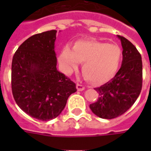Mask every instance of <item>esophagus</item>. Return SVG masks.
I'll list each match as a JSON object with an SVG mask.
<instances>
[{
	"label": "esophagus",
	"mask_w": 151,
	"mask_h": 151,
	"mask_svg": "<svg viewBox=\"0 0 151 151\" xmlns=\"http://www.w3.org/2000/svg\"><path fill=\"white\" fill-rule=\"evenodd\" d=\"M85 86L82 85H80V84H78L77 85V89L78 90V91H83V90H85Z\"/></svg>",
	"instance_id": "obj_1"
}]
</instances>
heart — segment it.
I'll return each instance as SVG.
<instances>
[{
	"label": "heart",
	"instance_id": "heart-1",
	"mask_svg": "<svg viewBox=\"0 0 151 151\" xmlns=\"http://www.w3.org/2000/svg\"><path fill=\"white\" fill-rule=\"evenodd\" d=\"M122 51L117 45L81 40L73 44L71 49L66 45L62 49L59 62L63 70L70 74L83 63L82 71L87 80L99 84L110 80L119 67Z\"/></svg>",
	"mask_w": 151,
	"mask_h": 151
}]
</instances>
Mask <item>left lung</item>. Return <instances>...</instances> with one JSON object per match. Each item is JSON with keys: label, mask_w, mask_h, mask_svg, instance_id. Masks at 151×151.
<instances>
[{"label": "left lung", "mask_w": 151, "mask_h": 151, "mask_svg": "<svg viewBox=\"0 0 151 151\" xmlns=\"http://www.w3.org/2000/svg\"><path fill=\"white\" fill-rule=\"evenodd\" d=\"M122 48V66L115 76L95 89L98 100L90 104L95 114L105 119L121 116L133 105L140 94L143 84V63L140 53L124 37L117 35Z\"/></svg>", "instance_id": "1"}]
</instances>
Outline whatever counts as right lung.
<instances>
[{
  "instance_id": "add662e5",
  "label": "right lung",
  "mask_w": 151,
  "mask_h": 151,
  "mask_svg": "<svg viewBox=\"0 0 151 151\" xmlns=\"http://www.w3.org/2000/svg\"><path fill=\"white\" fill-rule=\"evenodd\" d=\"M56 32L52 29L27 39L14 54L12 63L15 102L27 114L41 121L58 117L68 97L77 91L75 83L56 68Z\"/></svg>"
}]
</instances>
